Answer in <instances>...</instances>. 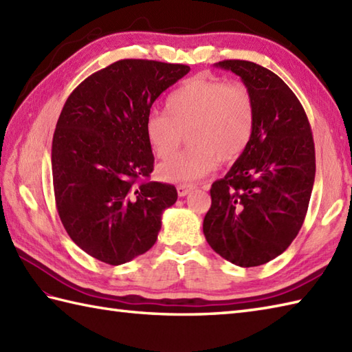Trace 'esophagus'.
<instances>
[{
	"label": "esophagus",
	"mask_w": 352,
	"mask_h": 352,
	"mask_svg": "<svg viewBox=\"0 0 352 352\" xmlns=\"http://www.w3.org/2000/svg\"><path fill=\"white\" fill-rule=\"evenodd\" d=\"M193 189H195V186L193 184H180V186H177V193H178V197H186Z\"/></svg>",
	"instance_id": "34e87169"
}]
</instances>
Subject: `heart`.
Wrapping results in <instances>:
<instances>
[{
    "instance_id": "heart-1",
    "label": "heart",
    "mask_w": 352,
    "mask_h": 352,
    "mask_svg": "<svg viewBox=\"0 0 352 352\" xmlns=\"http://www.w3.org/2000/svg\"><path fill=\"white\" fill-rule=\"evenodd\" d=\"M256 111L248 87L222 78L198 76L177 87L164 102V115L146 118L145 136L159 159H168L186 134L183 153L162 163L164 182L190 183L207 177L218 162H234L248 148Z\"/></svg>"
}]
</instances>
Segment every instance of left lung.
<instances>
[{"instance_id": "8db88e82", "label": "left lung", "mask_w": 352, "mask_h": 352, "mask_svg": "<svg viewBox=\"0 0 352 352\" xmlns=\"http://www.w3.org/2000/svg\"><path fill=\"white\" fill-rule=\"evenodd\" d=\"M214 66L242 78L256 122L248 148L212 184L203 231L221 257L260 266L286 251L302 227L315 183V142L300 100L276 74L246 60Z\"/></svg>"}]
</instances>
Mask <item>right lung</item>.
<instances>
[{
    "mask_svg": "<svg viewBox=\"0 0 352 352\" xmlns=\"http://www.w3.org/2000/svg\"><path fill=\"white\" fill-rule=\"evenodd\" d=\"M188 65L124 58L76 87L56 125L51 168L66 233L89 256L122 265L157 241L175 186L149 182L154 155L145 136L153 102Z\"/></svg>",
    "mask_w": 352,
    "mask_h": 352,
    "instance_id": "1",
    "label": "right lung"
}]
</instances>
